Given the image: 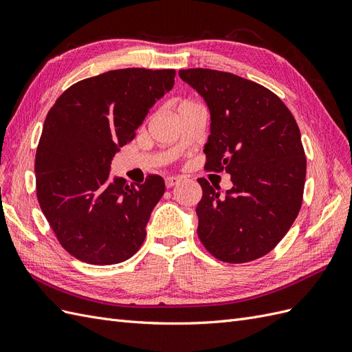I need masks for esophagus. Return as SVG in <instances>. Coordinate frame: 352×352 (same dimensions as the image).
<instances>
[{
	"mask_svg": "<svg viewBox=\"0 0 352 352\" xmlns=\"http://www.w3.org/2000/svg\"><path fill=\"white\" fill-rule=\"evenodd\" d=\"M179 182H180V179L176 177V176H167V177L164 179V184H166L167 188H172V186L177 185Z\"/></svg>",
	"mask_w": 352,
	"mask_h": 352,
	"instance_id": "esophagus-1",
	"label": "esophagus"
}]
</instances>
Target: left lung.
Here are the masks:
<instances>
[{
  "instance_id": "obj_1",
  "label": "left lung",
  "mask_w": 352,
  "mask_h": 352,
  "mask_svg": "<svg viewBox=\"0 0 352 352\" xmlns=\"http://www.w3.org/2000/svg\"><path fill=\"white\" fill-rule=\"evenodd\" d=\"M211 113L207 172L230 175L233 188L199 177L198 238L212 257L242 264L269 254L301 210L307 158L300 127L283 101L263 85L228 72L179 70Z\"/></svg>"
}]
</instances>
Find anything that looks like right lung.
I'll return each mask as SVG.
<instances>
[{"mask_svg": "<svg viewBox=\"0 0 352 352\" xmlns=\"http://www.w3.org/2000/svg\"><path fill=\"white\" fill-rule=\"evenodd\" d=\"M173 69H119L79 80L50 109L35 155L39 207L60 245L80 261L109 265L141 248L164 180L110 179L154 102L173 88Z\"/></svg>", "mask_w": 352, "mask_h": 352, "instance_id": "add662e5", "label": "right lung"}]
</instances>
